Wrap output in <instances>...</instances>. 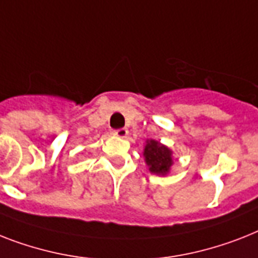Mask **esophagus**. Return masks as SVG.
<instances>
[{
  "label": "esophagus",
  "instance_id": "1",
  "mask_svg": "<svg viewBox=\"0 0 258 258\" xmlns=\"http://www.w3.org/2000/svg\"><path fill=\"white\" fill-rule=\"evenodd\" d=\"M114 135L116 136V138H120V139H124V138H127V135H128V130H127V128L115 130V131H114Z\"/></svg>",
  "mask_w": 258,
  "mask_h": 258
}]
</instances>
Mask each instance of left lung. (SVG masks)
Returning a JSON list of instances; mask_svg holds the SVG:
<instances>
[{"instance_id": "1", "label": "left lung", "mask_w": 258, "mask_h": 258, "mask_svg": "<svg viewBox=\"0 0 258 258\" xmlns=\"http://www.w3.org/2000/svg\"><path fill=\"white\" fill-rule=\"evenodd\" d=\"M148 171L158 176H167L173 164V151L155 139H147L143 147Z\"/></svg>"}]
</instances>
